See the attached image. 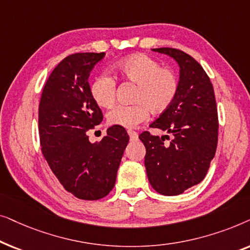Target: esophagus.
Masks as SVG:
<instances>
[{
	"label": "esophagus",
	"instance_id": "34e87169",
	"mask_svg": "<svg viewBox=\"0 0 250 250\" xmlns=\"http://www.w3.org/2000/svg\"><path fill=\"white\" fill-rule=\"evenodd\" d=\"M128 135H129V139H131V141H136V140L139 139V135L138 133L134 132V131H127Z\"/></svg>",
	"mask_w": 250,
	"mask_h": 250
}]
</instances>
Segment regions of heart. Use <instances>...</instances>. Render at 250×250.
<instances>
[{
    "mask_svg": "<svg viewBox=\"0 0 250 250\" xmlns=\"http://www.w3.org/2000/svg\"><path fill=\"white\" fill-rule=\"evenodd\" d=\"M115 73L123 81L135 85L132 105H116L107 114L110 125L124 128L136 127L149 115L162 114L170 107L179 92V78L175 71L162 68L158 61L146 54H133L119 61ZM91 97L101 108L114 104L116 83L108 75H100L92 82Z\"/></svg>",
    "mask_w": 250,
    "mask_h": 250,
    "instance_id": "obj_1",
    "label": "heart"
}]
</instances>
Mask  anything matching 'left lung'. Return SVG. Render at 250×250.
Here are the masks:
<instances>
[{
	"mask_svg": "<svg viewBox=\"0 0 250 250\" xmlns=\"http://www.w3.org/2000/svg\"><path fill=\"white\" fill-rule=\"evenodd\" d=\"M180 67L179 92L170 107L150 127L169 135L140 134L146 146L145 166L151 187L164 196H177L205 179L217 146L218 118L214 88L192 57L172 47L152 49Z\"/></svg>",
	"mask_w": 250,
	"mask_h": 250,
	"instance_id": "obj_1",
	"label": "left lung"
}]
</instances>
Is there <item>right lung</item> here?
<instances>
[{
	"label": "right lung",
	"instance_id": "obj_1",
	"mask_svg": "<svg viewBox=\"0 0 250 250\" xmlns=\"http://www.w3.org/2000/svg\"><path fill=\"white\" fill-rule=\"evenodd\" d=\"M104 52L75 53L54 68L44 85L39 108L41 148L59 182L78 199L98 200L115 186L129 136L111 126L100 142L86 132L102 122L91 97L88 76Z\"/></svg>",
	"mask_w": 250,
	"mask_h": 250
}]
</instances>
